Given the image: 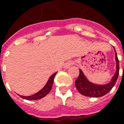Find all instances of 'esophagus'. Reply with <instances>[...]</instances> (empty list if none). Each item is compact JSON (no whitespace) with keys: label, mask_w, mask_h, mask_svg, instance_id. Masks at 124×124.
<instances>
[{"label":"esophagus","mask_w":124,"mask_h":124,"mask_svg":"<svg viewBox=\"0 0 124 124\" xmlns=\"http://www.w3.org/2000/svg\"><path fill=\"white\" fill-rule=\"evenodd\" d=\"M73 62H72V61H68V62H67L65 64V65H64V67H65V68H70V66H71V65H73Z\"/></svg>","instance_id":"obj_1"}]
</instances>
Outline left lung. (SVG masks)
<instances>
[{
    "mask_svg": "<svg viewBox=\"0 0 124 124\" xmlns=\"http://www.w3.org/2000/svg\"><path fill=\"white\" fill-rule=\"evenodd\" d=\"M115 49V48H114ZM115 60L116 62V72L111 80L106 84L98 85L91 82L87 80L81 70L77 79L75 80V86L80 94L89 97H100L106 94L111 90L117 80L119 75V60L118 58L115 49Z\"/></svg>",
    "mask_w": 124,
    "mask_h": 124,
    "instance_id": "1",
    "label": "left lung"
}]
</instances>
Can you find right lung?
I'll return each mask as SVG.
<instances>
[{
    "label": "right lung",
    "instance_id": "right-lung-1",
    "mask_svg": "<svg viewBox=\"0 0 124 124\" xmlns=\"http://www.w3.org/2000/svg\"><path fill=\"white\" fill-rule=\"evenodd\" d=\"M56 73H54V74H53L52 75L49 77L48 81L46 83V84L45 85V86L41 90H40L39 92H37V93H35V94H33V95H31V96H22V95H19V94H18V95H19L21 98L28 100H39V99H40V98L44 97V96H46L47 94H48L50 92L51 89L52 88L53 84L54 77L56 75Z\"/></svg>",
    "mask_w": 124,
    "mask_h": 124
}]
</instances>
